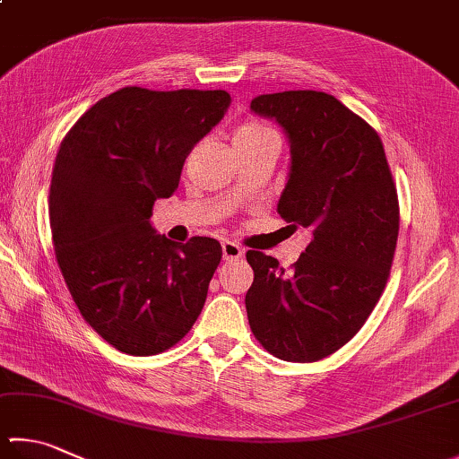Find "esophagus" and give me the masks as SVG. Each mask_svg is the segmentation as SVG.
<instances>
[{"instance_id": "esophagus-1", "label": "esophagus", "mask_w": 459, "mask_h": 459, "mask_svg": "<svg viewBox=\"0 0 459 459\" xmlns=\"http://www.w3.org/2000/svg\"><path fill=\"white\" fill-rule=\"evenodd\" d=\"M221 254H223V259L230 262V259H238L244 255V249H241L238 244H233V241H223Z\"/></svg>"}]
</instances>
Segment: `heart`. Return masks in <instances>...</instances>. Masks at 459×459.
<instances>
[{
    "mask_svg": "<svg viewBox=\"0 0 459 459\" xmlns=\"http://www.w3.org/2000/svg\"><path fill=\"white\" fill-rule=\"evenodd\" d=\"M267 137H278L273 134L272 127H267L259 122H247L241 124L236 134H233V143H254L259 140H267Z\"/></svg>",
    "mask_w": 459,
    "mask_h": 459,
    "instance_id": "1",
    "label": "heart"
}]
</instances>
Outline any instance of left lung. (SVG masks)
<instances>
[{
	"label": "left lung",
	"instance_id": "8db88e82",
	"mask_svg": "<svg viewBox=\"0 0 459 459\" xmlns=\"http://www.w3.org/2000/svg\"><path fill=\"white\" fill-rule=\"evenodd\" d=\"M249 108L290 142L278 213L314 233L290 272L272 255L246 254L249 327L272 356L317 361L361 330L390 278L400 231L392 171L376 129L330 93H265Z\"/></svg>",
	"mask_w": 459,
	"mask_h": 459
}]
</instances>
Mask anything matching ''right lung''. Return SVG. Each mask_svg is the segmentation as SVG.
Returning <instances> with one entry per match:
<instances>
[{
  "mask_svg": "<svg viewBox=\"0 0 459 459\" xmlns=\"http://www.w3.org/2000/svg\"><path fill=\"white\" fill-rule=\"evenodd\" d=\"M230 103L223 90L122 88L85 111L59 145L49 186L59 270L85 322L129 356L169 350L202 314L220 241L179 246L150 218Z\"/></svg>",
  "mask_w": 459,
  "mask_h": 459,
  "instance_id": "right-lung-1",
  "label": "right lung"
}]
</instances>
